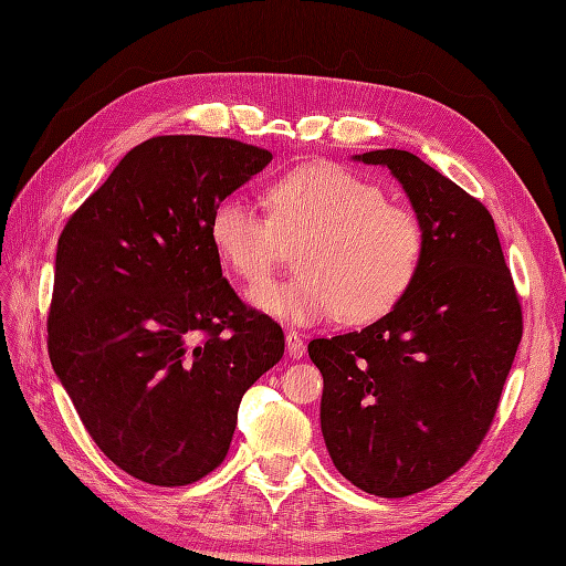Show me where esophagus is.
I'll return each instance as SVG.
<instances>
[{"mask_svg": "<svg viewBox=\"0 0 566 566\" xmlns=\"http://www.w3.org/2000/svg\"><path fill=\"white\" fill-rule=\"evenodd\" d=\"M286 352H289V356H294V358L306 356V342L298 337L296 329L286 332Z\"/></svg>", "mask_w": 566, "mask_h": 566, "instance_id": "obj_1", "label": "esophagus"}]
</instances>
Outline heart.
I'll return each instance as SVG.
<instances>
[{
	"label": "heart",
	"mask_w": 566,
	"mask_h": 566,
	"mask_svg": "<svg viewBox=\"0 0 566 566\" xmlns=\"http://www.w3.org/2000/svg\"><path fill=\"white\" fill-rule=\"evenodd\" d=\"M270 214L229 193L210 212V241L243 282H260L296 245L298 274L249 289L258 311L306 327L339 315L370 323L409 292L423 265L426 229L413 208L332 163L296 167L272 184Z\"/></svg>",
	"instance_id": "obj_1"
}]
</instances>
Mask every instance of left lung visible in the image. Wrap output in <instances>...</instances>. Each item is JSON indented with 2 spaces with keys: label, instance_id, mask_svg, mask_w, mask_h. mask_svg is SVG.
I'll return each instance as SVG.
<instances>
[{
  "label": "left lung",
  "instance_id": "8db88e82",
  "mask_svg": "<svg viewBox=\"0 0 566 566\" xmlns=\"http://www.w3.org/2000/svg\"><path fill=\"white\" fill-rule=\"evenodd\" d=\"M382 165L426 229L416 282L373 325L313 339L323 373L321 426L337 471L378 497H407L467 463L495 418L524 332L492 214L407 150Z\"/></svg>",
  "mask_w": 566,
  "mask_h": 566
}]
</instances>
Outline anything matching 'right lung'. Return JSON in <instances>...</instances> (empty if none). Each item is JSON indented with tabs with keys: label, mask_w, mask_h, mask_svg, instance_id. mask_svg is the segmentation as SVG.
I'll use <instances>...</instances> for the list:
<instances>
[{
	"label": "right lung",
	"mask_w": 566,
	"mask_h": 566,
	"mask_svg": "<svg viewBox=\"0 0 566 566\" xmlns=\"http://www.w3.org/2000/svg\"><path fill=\"white\" fill-rule=\"evenodd\" d=\"M272 159L255 145L157 136L69 217L48 352L85 430L143 483L177 488L224 461L241 397L284 332L222 277L210 212Z\"/></svg>",
	"instance_id": "1"
}]
</instances>
